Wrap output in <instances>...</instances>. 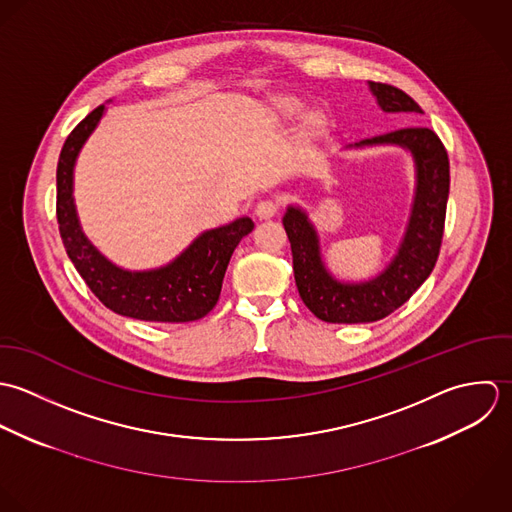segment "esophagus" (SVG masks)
<instances>
[{"label": "esophagus", "mask_w": 512, "mask_h": 512, "mask_svg": "<svg viewBox=\"0 0 512 512\" xmlns=\"http://www.w3.org/2000/svg\"><path fill=\"white\" fill-rule=\"evenodd\" d=\"M279 211V204L273 202V200H261L257 207H255V213L261 217V219H269L273 217L275 213Z\"/></svg>", "instance_id": "1"}]
</instances>
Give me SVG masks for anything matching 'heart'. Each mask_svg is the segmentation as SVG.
<instances>
[{
    "instance_id": "obj_1",
    "label": "heart",
    "mask_w": 512,
    "mask_h": 512,
    "mask_svg": "<svg viewBox=\"0 0 512 512\" xmlns=\"http://www.w3.org/2000/svg\"><path fill=\"white\" fill-rule=\"evenodd\" d=\"M277 110H279V114L283 118H291V116H295L301 110V104L295 103V101H283V103L279 104Z\"/></svg>"
}]
</instances>
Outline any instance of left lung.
<instances>
[{"label":"left lung","mask_w":512,"mask_h":512,"mask_svg":"<svg viewBox=\"0 0 512 512\" xmlns=\"http://www.w3.org/2000/svg\"><path fill=\"white\" fill-rule=\"evenodd\" d=\"M370 91L384 112L423 114L419 104L392 85L370 83ZM364 146L406 148L415 166V192L406 233L398 253L380 275L362 283L338 281L322 261L318 233L307 211L299 205H289L283 217L299 295L316 318L334 324L374 322L408 303L431 275L443 239L449 158L439 136L429 128L409 126L362 140L350 148Z\"/></svg>","instance_id":"obj_1"}]
</instances>
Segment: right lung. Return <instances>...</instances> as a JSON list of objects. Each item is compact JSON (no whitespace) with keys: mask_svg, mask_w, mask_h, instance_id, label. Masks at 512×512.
Here are the masks:
<instances>
[{"mask_svg":"<svg viewBox=\"0 0 512 512\" xmlns=\"http://www.w3.org/2000/svg\"><path fill=\"white\" fill-rule=\"evenodd\" d=\"M104 104L67 136L57 164V221L75 269L116 314L148 322H190L217 305L229 259L255 227L251 217L204 231L172 263L150 271H126L110 263L81 229L73 200V170L87 138L103 118Z\"/></svg>","mask_w":512,"mask_h":512,"instance_id":"right-lung-1","label":"right lung"}]
</instances>
